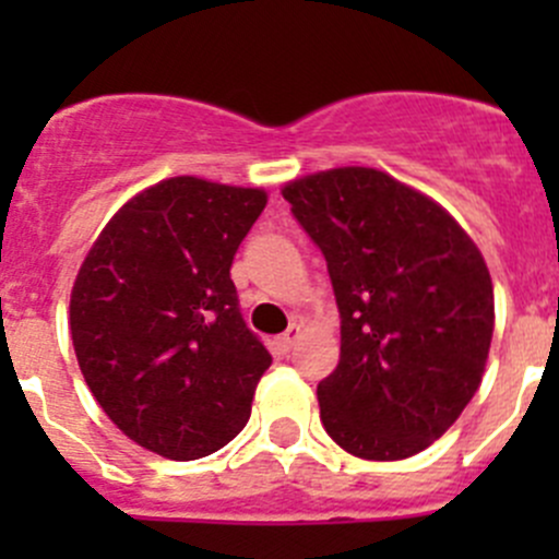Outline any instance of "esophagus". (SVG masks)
<instances>
[{
	"instance_id": "1",
	"label": "esophagus",
	"mask_w": 559,
	"mask_h": 559,
	"mask_svg": "<svg viewBox=\"0 0 559 559\" xmlns=\"http://www.w3.org/2000/svg\"><path fill=\"white\" fill-rule=\"evenodd\" d=\"M297 341H300V324H289V330H286L284 335L275 337V348H278L281 354H289Z\"/></svg>"
}]
</instances>
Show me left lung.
Here are the masks:
<instances>
[{
	"mask_svg": "<svg viewBox=\"0 0 559 559\" xmlns=\"http://www.w3.org/2000/svg\"><path fill=\"white\" fill-rule=\"evenodd\" d=\"M281 194L324 253L341 311L321 425L362 460L419 454L481 384L495 330L481 251L438 202L373 167L306 175Z\"/></svg>",
	"mask_w": 559,
	"mask_h": 559,
	"instance_id": "8db88e82",
	"label": "left lung"
}]
</instances>
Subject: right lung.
<instances>
[{"label":"right lung","mask_w":559,"mask_h":559,"mask_svg":"<svg viewBox=\"0 0 559 559\" xmlns=\"http://www.w3.org/2000/svg\"><path fill=\"white\" fill-rule=\"evenodd\" d=\"M262 189L194 175L140 191L99 233L70 297L78 365L112 425L167 460L227 447L273 357L246 326L229 267Z\"/></svg>","instance_id":"obj_1"}]
</instances>
